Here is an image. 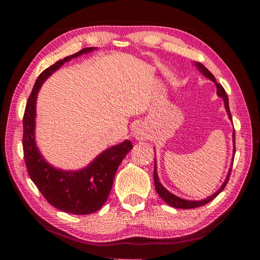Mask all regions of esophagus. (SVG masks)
Returning a JSON list of instances; mask_svg holds the SVG:
<instances>
[{
    "label": "esophagus",
    "instance_id": "1",
    "mask_svg": "<svg viewBox=\"0 0 260 260\" xmlns=\"http://www.w3.org/2000/svg\"><path fill=\"white\" fill-rule=\"evenodd\" d=\"M138 134H139V131H138Z\"/></svg>",
    "mask_w": 260,
    "mask_h": 260
}]
</instances>
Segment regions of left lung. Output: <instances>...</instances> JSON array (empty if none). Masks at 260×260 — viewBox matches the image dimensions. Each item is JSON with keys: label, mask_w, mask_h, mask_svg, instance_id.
Listing matches in <instances>:
<instances>
[{"label": "left lung", "mask_w": 260, "mask_h": 260, "mask_svg": "<svg viewBox=\"0 0 260 260\" xmlns=\"http://www.w3.org/2000/svg\"><path fill=\"white\" fill-rule=\"evenodd\" d=\"M193 65L197 68V70L203 74L204 77L209 78L211 81L214 82L215 87H217V95L219 98H221L223 100V103H225V109L227 111L228 114V118L232 120V114L230 111V104H228V98H227V94L225 89H223V87L221 85H219V83L215 81V78L212 73H211L208 69H206L203 64L199 63V61H195ZM233 143H234V150H233V160H232V164L230 167V171H228L227 173V177L225 179V181L221 184V187H220L217 191H215L213 195H211L209 197H206L204 200H201V201H188V200H183V199H180V197L175 196L174 193L170 192L167 189L162 186V184L159 182V178H158V173H157V166H156V158H155V169H153V181H155V188H156V191L158 192V195L160 196V199L167 203L171 206H173V208H177V209H193V208H199V206L202 205H205L208 204L209 202L212 201L213 199H215L220 192L223 190V188L226 187V184L228 182V180H230V175L232 172V166H233V161H234V155H235V132L233 133Z\"/></svg>", "instance_id": "left-lung-1"}]
</instances>
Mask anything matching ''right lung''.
Returning a JSON list of instances; mask_svg holds the SVG:
<instances>
[{"instance_id":"1","label":"right lung","mask_w":260,"mask_h":260,"mask_svg":"<svg viewBox=\"0 0 260 260\" xmlns=\"http://www.w3.org/2000/svg\"><path fill=\"white\" fill-rule=\"evenodd\" d=\"M95 49L98 48H85L46 69L34 83L23 119L24 158L30 179L48 203L60 211L73 214H90L102 208L111 191L118 167L133 148V144L129 140H125L117 146L110 147L81 170L57 169L45 159L35 142L37 99L43 82L61 65Z\"/></svg>"}]
</instances>
